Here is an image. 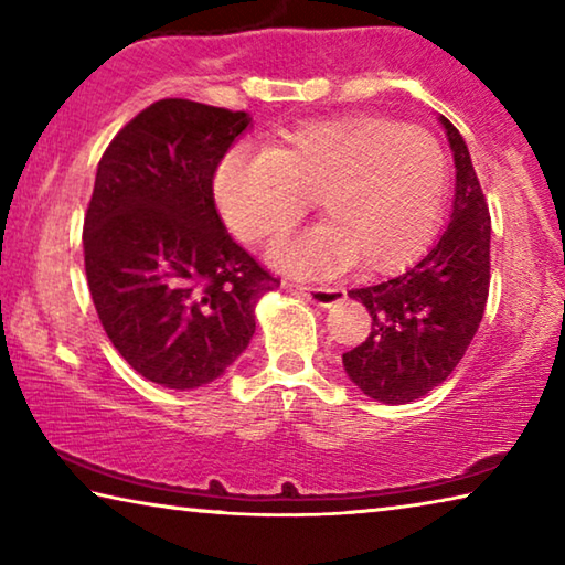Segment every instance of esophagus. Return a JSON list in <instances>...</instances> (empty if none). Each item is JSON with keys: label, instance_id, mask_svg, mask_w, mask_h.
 I'll use <instances>...</instances> for the list:
<instances>
[{"label": "esophagus", "instance_id": "obj_1", "mask_svg": "<svg viewBox=\"0 0 565 565\" xmlns=\"http://www.w3.org/2000/svg\"><path fill=\"white\" fill-rule=\"evenodd\" d=\"M291 286L317 306H333L347 296V291H343L341 286H329V284H291Z\"/></svg>", "mask_w": 565, "mask_h": 565}]
</instances>
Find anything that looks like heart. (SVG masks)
Here are the masks:
<instances>
[{"label":"heart","instance_id":"heart-1","mask_svg":"<svg viewBox=\"0 0 565 565\" xmlns=\"http://www.w3.org/2000/svg\"><path fill=\"white\" fill-rule=\"evenodd\" d=\"M446 191L434 134L374 114L309 121L269 151L236 147L214 177L222 218L248 244L286 232L317 199L327 226L271 248L276 264L301 274L353 262L396 269L431 238Z\"/></svg>","mask_w":565,"mask_h":565}]
</instances>
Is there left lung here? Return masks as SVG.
<instances>
[{
	"label": "left lung",
	"mask_w": 565,
	"mask_h": 565,
	"mask_svg": "<svg viewBox=\"0 0 565 565\" xmlns=\"http://www.w3.org/2000/svg\"><path fill=\"white\" fill-rule=\"evenodd\" d=\"M441 124L456 164L448 228L404 274L349 291L369 309L371 331L343 353V369L363 394L394 406L444 384L473 341L489 299V204L463 137L446 117Z\"/></svg>",
	"instance_id": "left-lung-1"
}]
</instances>
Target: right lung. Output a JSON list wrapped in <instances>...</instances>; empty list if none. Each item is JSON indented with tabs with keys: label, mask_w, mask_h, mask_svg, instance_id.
<instances>
[{
	"label": "right lung",
	"mask_w": 565,
	"mask_h": 565,
	"mask_svg": "<svg viewBox=\"0 0 565 565\" xmlns=\"http://www.w3.org/2000/svg\"><path fill=\"white\" fill-rule=\"evenodd\" d=\"M246 111L159 99L102 154L84 214V271L99 321L129 366L196 388L242 356L254 306L281 279L238 246L214 204V174Z\"/></svg>",
	"instance_id": "obj_1"
}]
</instances>
